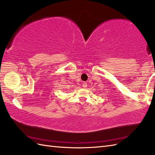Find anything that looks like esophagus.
I'll return each instance as SVG.
<instances>
[{
	"instance_id": "esophagus-1",
	"label": "esophagus",
	"mask_w": 155,
	"mask_h": 155,
	"mask_svg": "<svg viewBox=\"0 0 155 155\" xmlns=\"http://www.w3.org/2000/svg\"><path fill=\"white\" fill-rule=\"evenodd\" d=\"M82 87H83L84 88H85L87 87V83L86 82H83V83H82Z\"/></svg>"
}]
</instances>
